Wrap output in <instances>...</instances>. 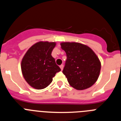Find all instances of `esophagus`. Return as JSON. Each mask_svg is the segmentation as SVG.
Listing matches in <instances>:
<instances>
[{"mask_svg":"<svg viewBox=\"0 0 121 121\" xmlns=\"http://www.w3.org/2000/svg\"><path fill=\"white\" fill-rule=\"evenodd\" d=\"M60 68L61 70H62L63 68H64V65H60Z\"/></svg>","mask_w":121,"mask_h":121,"instance_id":"1","label":"esophagus"}]
</instances>
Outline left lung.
<instances>
[{
	"instance_id": "8db88e82",
	"label": "left lung",
	"mask_w": 121,
	"mask_h": 121,
	"mask_svg": "<svg viewBox=\"0 0 121 121\" xmlns=\"http://www.w3.org/2000/svg\"><path fill=\"white\" fill-rule=\"evenodd\" d=\"M67 60L62 73L68 83L78 90L90 88L96 82L101 64L99 58L88 46L78 42H62Z\"/></svg>"
}]
</instances>
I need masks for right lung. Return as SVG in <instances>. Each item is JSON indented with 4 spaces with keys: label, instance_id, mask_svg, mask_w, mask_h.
I'll return each instance as SVG.
<instances>
[{
    "label": "right lung",
    "instance_id": "add662e5",
    "mask_svg": "<svg viewBox=\"0 0 121 121\" xmlns=\"http://www.w3.org/2000/svg\"><path fill=\"white\" fill-rule=\"evenodd\" d=\"M55 42H39L31 46L21 62L22 74L28 84L37 90L48 86L60 68L56 65L51 52Z\"/></svg>",
    "mask_w": 121,
    "mask_h": 121
}]
</instances>
